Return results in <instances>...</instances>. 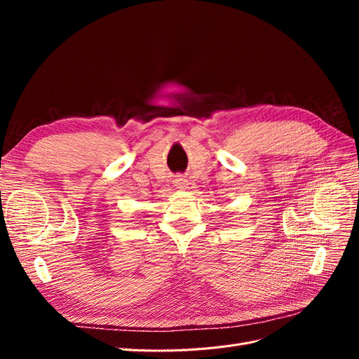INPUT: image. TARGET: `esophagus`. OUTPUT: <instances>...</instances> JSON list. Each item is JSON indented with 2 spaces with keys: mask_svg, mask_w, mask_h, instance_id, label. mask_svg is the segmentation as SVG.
Returning a JSON list of instances; mask_svg holds the SVG:
<instances>
[{
  "mask_svg": "<svg viewBox=\"0 0 359 359\" xmlns=\"http://www.w3.org/2000/svg\"><path fill=\"white\" fill-rule=\"evenodd\" d=\"M175 186H177L178 189H184V187L187 186V180L182 178V177H178V178L175 180Z\"/></svg>",
  "mask_w": 359,
  "mask_h": 359,
  "instance_id": "34e87169",
  "label": "esophagus"
}]
</instances>
